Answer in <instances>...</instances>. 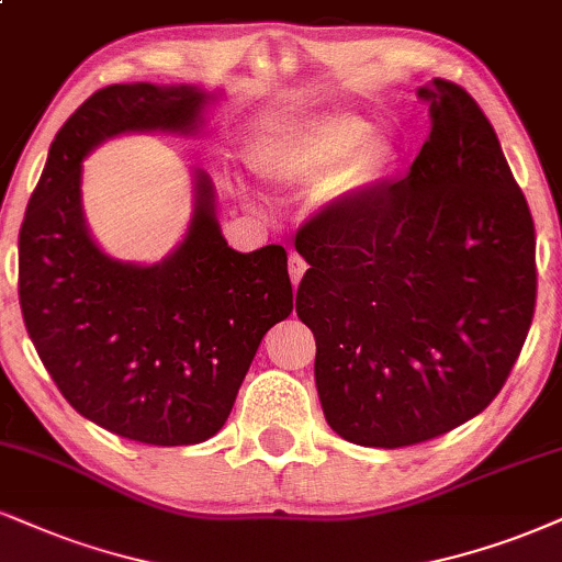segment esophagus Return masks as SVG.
<instances>
[{"label": "esophagus", "instance_id": "34e87169", "mask_svg": "<svg viewBox=\"0 0 562 562\" xmlns=\"http://www.w3.org/2000/svg\"><path fill=\"white\" fill-rule=\"evenodd\" d=\"M304 270H307V262H304L300 255H289V276H292L294 286H300Z\"/></svg>", "mask_w": 562, "mask_h": 562}]
</instances>
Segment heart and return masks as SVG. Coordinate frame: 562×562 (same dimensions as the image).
<instances>
[{
    "instance_id": "obj_1",
    "label": "heart",
    "mask_w": 562,
    "mask_h": 562,
    "mask_svg": "<svg viewBox=\"0 0 562 562\" xmlns=\"http://www.w3.org/2000/svg\"><path fill=\"white\" fill-rule=\"evenodd\" d=\"M252 169L281 190L328 177L330 195H355L387 177L396 145L357 114H321L268 130L249 145Z\"/></svg>"
}]
</instances>
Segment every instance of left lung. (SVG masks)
I'll return each mask as SVG.
<instances>
[{
    "label": "left lung",
    "instance_id": "left-lung-1",
    "mask_svg": "<svg viewBox=\"0 0 562 562\" xmlns=\"http://www.w3.org/2000/svg\"><path fill=\"white\" fill-rule=\"evenodd\" d=\"M429 137L404 179L321 207L296 232V315L344 440L404 448L484 412L537 304V237L493 124L456 82L419 88Z\"/></svg>",
    "mask_w": 562,
    "mask_h": 562
}]
</instances>
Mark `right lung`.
<instances>
[{
    "label": "right lung",
    "mask_w": 562,
    "mask_h": 562,
    "mask_svg": "<svg viewBox=\"0 0 562 562\" xmlns=\"http://www.w3.org/2000/svg\"><path fill=\"white\" fill-rule=\"evenodd\" d=\"M205 99L195 86L95 90L54 137L20 226V310L48 375L82 417L148 446L213 438L262 336L294 310L286 249L228 247L203 171L187 237L158 266L116 262L88 237V150L130 130L187 133Z\"/></svg>",
    "instance_id": "add662e5"
}]
</instances>
